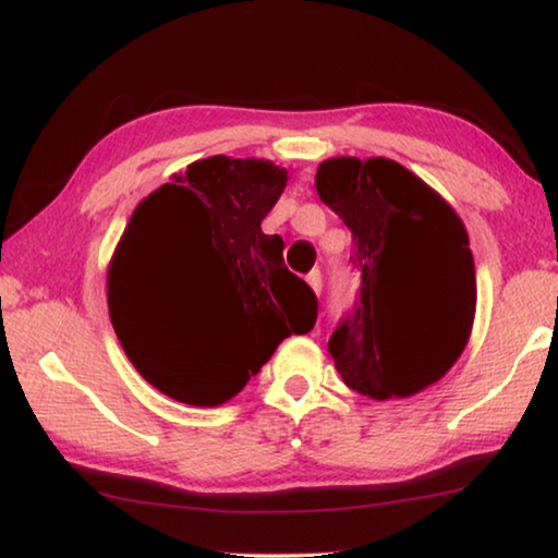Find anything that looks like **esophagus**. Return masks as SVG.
Masks as SVG:
<instances>
[{
  "mask_svg": "<svg viewBox=\"0 0 558 558\" xmlns=\"http://www.w3.org/2000/svg\"><path fill=\"white\" fill-rule=\"evenodd\" d=\"M307 281H310V287L312 289H315V292L319 294V292H323V274H319L317 269L315 271H310L307 274Z\"/></svg>",
  "mask_w": 558,
  "mask_h": 558,
  "instance_id": "obj_1",
  "label": "esophagus"
}]
</instances>
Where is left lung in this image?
Masks as SVG:
<instances>
[{
    "mask_svg": "<svg viewBox=\"0 0 558 558\" xmlns=\"http://www.w3.org/2000/svg\"><path fill=\"white\" fill-rule=\"evenodd\" d=\"M315 187L353 233L350 264L361 271L353 310L327 345L335 368L376 401L414 396L445 376L468 345L477 302L468 231L393 159H327Z\"/></svg>",
    "mask_w": 558,
    "mask_h": 558,
    "instance_id": "8db88e82",
    "label": "left lung"
}]
</instances>
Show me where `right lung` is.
I'll use <instances>...</instances> for the list:
<instances>
[{"label": "right lung", "mask_w": 558, "mask_h": 558, "mask_svg": "<svg viewBox=\"0 0 558 558\" xmlns=\"http://www.w3.org/2000/svg\"><path fill=\"white\" fill-rule=\"evenodd\" d=\"M287 187L269 159H197L136 205L109 266V315L134 368L174 401L218 407L233 399L292 332H310L317 296L284 266V241L262 220ZM180 268L236 302L201 349L159 347L141 327L143 279Z\"/></svg>", "instance_id": "right-lung-1"}]
</instances>
